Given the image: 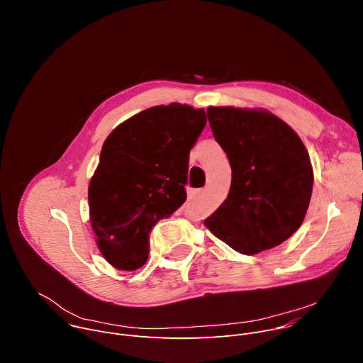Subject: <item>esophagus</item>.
Instances as JSON below:
<instances>
[{
    "label": "esophagus",
    "instance_id": "obj_1",
    "mask_svg": "<svg viewBox=\"0 0 363 363\" xmlns=\"http://www.w3.org/2000/svg\"><path fill=\"white\" fill-rule=\"evenodd\" d=\"M199 192H202V191H199Z\"/></svg>",
    "mask_w": 363,
    "mask_h": 363
}]
</instances>
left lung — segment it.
<instances>
[{
    "instance_id": "obj_1",
    "label": "left lung",
    "mask_w": 363,
    "mask_h": 363,
    "mask_svg": "<svg viewBox=\"0 0 363 363\" xmlns=\"http://www.w3.org/2000/svg\"><path fill=\"white\" fill-rule=\"evenodd\" d=\"M227 153V199L203 221L233 250L252 255L280 245L301 225L313 189V168L298 135L264 109H206Z\"/></svg>"
}]
</instances>
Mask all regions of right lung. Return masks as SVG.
Segmentation results:
<instances>
[{
	"label": "right lung",
	"instance_id": "obj_1",
	"mask_svg": "<svg viewBox=\"0 0 363 363\" xmlns=\"http://www.w3.org/2000/svg\"><path fill=\"white\" fill-rule=\"evenodd\" d=\"M205 123L203 109L160 105L122 122L103 143L89 214L96 244L115 269L142 267L150 230L185 202L189 150Z\"/></svg>",
	"mask_w": 363,
	"mask_h": 363
}]
</instances>
